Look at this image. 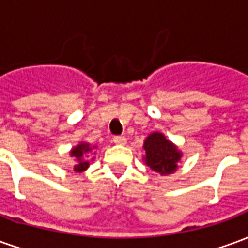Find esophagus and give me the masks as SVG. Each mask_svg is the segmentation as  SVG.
Returning <instances> with one entry per match:
<instances>
[{"mask_svg":"<svg viewBox=\"0 0 248 248\" xmlns=\"http://www.w3.org/2000/svg\"><path fill=\"white\" fill-rule=\"evenodd\" d=\"M113 142L115 145H124L126 143V138L124 135H115L113 138Z\"/></svg>","mask_w":248,"mask_h":248,"instance_id":"34e87169","label":"esophagus"}]
</instances>
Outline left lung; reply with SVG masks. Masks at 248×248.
<instances>
[{"mask_svg":"<svg viewBox=\"0 0 248 248\" xmlns=\"http://www.w3.org/2000/svg\"><path fill=\"white\" fill-rule=\"evenodd\" d=\"M146 165L151 170L163 174H171L177 169V162L181 159V153L170 140L161 133H153L145 140Z\"/></svg>","mask_w":248,"mask_h":248,"instance_id":"obj_1","label":"left lung"}]
</instances>
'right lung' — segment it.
I'll return each instance as SVG.
<instances>
[{
  "label": "right lung",
  "instance_id": "add662e5",
  "mask_svg": "<svg viewBox=\"0 0 248 248\" xmlns=\"http://www.w3.org/2000/svg\"><path fill=\"white\" fill-rule=\"evenodd\" d=\"M90 151H92V147L89 146V143H81L71 150V156L77 159V165L74 166L76 171H83L85 169H87L89 166L87 156L90 154Z\"/></svg>",
  "mask_w": 248,
  "mask_h": 248
}]
</instances>
